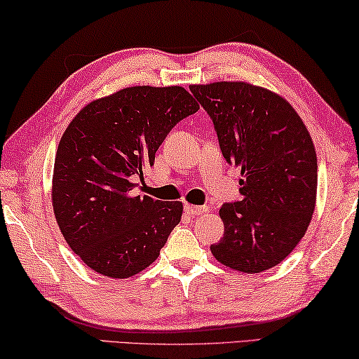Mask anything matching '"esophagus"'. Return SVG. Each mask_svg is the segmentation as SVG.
<instances>
[{
  "label": "esophagus",
  "mask_w": 359,
  "mask_h": 359,
  "mask_svg": "<svg viewBox=\"0 0 359 359\" xmlns=\"http://www.w3.org/2000/svg\"><path fill=\"white\" fill-rule=\"evenodd\" d=\"M184 211H186L187 215L197 216V215L207 213L208 207H205V205H189V203H186V205H184Z\"/></svg>",
  "instance_id": "obj_1"
}]
</instances>
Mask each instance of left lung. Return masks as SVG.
Masks as SVG:
<instances>
[{
  "label": "left lung",
  "instance_id": "obj_1",
  "mask_svg": "<svg viewBox=\"0 0 359 359\" xmlns=\"http://www.w3.org/2000/svg\"><path fill=\"white\" fill-rule=\"evenodd\" d=\"M213 121L229 165L242 170L240 201L219 216L224 235L211 245L224 266L259 273L301 242L316 202L318 163L313 141L290 103L246 82L189 86Z\"/></svg>",
  "mask_w": 359,
  "mask_h": 359
}]
</instances>
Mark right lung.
I'll use <instances>...</instances> for the list:
<instances>
[{
  "label": "right lung",
  "instance_id": "obj_1",
  "mask_svg": "<svg viewBox=\"0 0 359 359\" xmlns=\"http://www.w3.org/2000/svg\"><path fill=\"white\" fill-rule=\"evenodd\" d=\"M198 111L183 87H127L95 100L58 144L52 205L65 240L86 266L128 278L157 259L183 215L181 202L135 196L170 130Z\"/></svg>",
  "mask_w": 359,
  "mask_h": 359
}]
</instances>
